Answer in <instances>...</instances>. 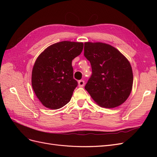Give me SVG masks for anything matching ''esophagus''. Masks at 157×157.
Returning <instances> with one entry per match:
<instances>
[{"label": "esophagus", "instance_id": "obj_1", "mask_svg": "<svg viewBox=\"0 0 157 157\" xmlns=\"http://www.w3.org/2000/svg\"><path fill=\"white\" fill-rule=\"evenodd\" d=\"M78 86L79 87H83L84 86V80H78Z\"/></svg>", "mask_w": 157, "mask_h": 157}]
</instances>
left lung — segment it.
Masks as SVG:
<instances>
[{
  "label": "left lung",
  "instance_id": "8db88e82",
  "mask_svg": "<svg viewBox=\"0 0 157 157\" xmlns=\"http://www.w3.org/2000/svg\"><path fill=\"white\" fill-rule=\"evenodd\" d=\"M84 55L92 70L84 88L99 106L121 105L132 89L133 73L129 61L115 47L103 42H85Z\"/></svg>",
  "mask_w": 157,
  "mask_h": 157
}]
</instances>
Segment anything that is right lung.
<instances>
[{"instance_id": "add662e5", "label": "right lung", "mask_w": 157, "mask_h": 157, "mask_svg": "<svg viewBox=\"0 0 157 157\" xmlns=\"http://www.w3.org/2000/svg\"><path fill=\"white\" fill-rule=\"evenodd\" d=\"M82 42L62 41L46 48L36 59L31 84L44 107L58 109L68 103L78 82L73 78L72 60L82 51Z\"/></svg>"}]
</instances>
